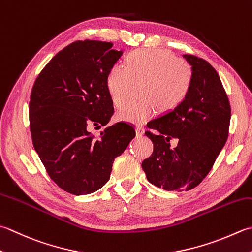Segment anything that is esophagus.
Returning a JSON list of instances; mask_svg holds the SVG:
<instances>
[{"instance_id":"obj_1","label":"esophagus","mask_w":252,"mask_h":252,"mask_svg":"<svg viewBox=\"0 0 252 252\" xmlns=\"http://www.w3.org/2000/svg\"><path fill=\"white\" fill-rule=\"evenodd\" d=\"M135 131H136V135H137V136H142V135H144V133H145L144 127H143V126H137L135 127Z\"/></svg>"}]
</instances>
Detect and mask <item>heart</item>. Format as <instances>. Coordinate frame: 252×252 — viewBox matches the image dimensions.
Segmentation results:
<instances>
[{
  "label": "heart",
  "instance_id": "heart-1",
  "mask_svg": "<svg viewBox=\"0 0 252 252\" xmlns=\"http://www.w3.org/2000/svg\"><path fill=\"white\" fill-rule=\"evenodd\" d=\"M193 72L188 62L161 50H136L126 59V65L115 64L106 85L116 107L126 101L133 84L142 83L140 101L130 102L118 111V119L141 125L155 115L174 110L190 91Z\"/></svg>",
  "mask_w": 252,
  "mask_h": 252
}]
</instances>
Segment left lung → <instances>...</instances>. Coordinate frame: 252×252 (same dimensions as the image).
<instances>
[{
  "label": "left lung",
  "instance_id": "left-lung-1",
  "mask_svg": "<svg viewBox=\"0 0 252 252\" xmlns=\"http://www.w3.org/2000/svg\"><path fill=\"white\" fill-rule=\"evenodd\" d=\"M193 72L188 95L174 110L150 122L145 134L154 152L142 162L152 185L167 191H189L213 167L228 137L230 105L218 72L209 62L184 54ZM177 138L179 145L170 146Z\"/></svg>",
  "mask_w": 252,
  "mask_h": 252
}]
</instances>
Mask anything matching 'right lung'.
I'll use <instances>...</instances> for the list:
<instances>
[{
    "mask_svg": "<svg viewBox=\"0 0 252 252\" xmlns=\"http://www.w3.org/2000/svg\"><path fill=\"white\" fill-rule=\"evenodd\" d=\"M122 54L111 42H73L51 59L33 84L29 102L33 147L50 178L68 193L90 194L105 186L113 160L135 136L125 122L107 126L99 139L87 130L111 119L106 80Z\"/></svg>",
    "mask_w": 252,
    "mask_h": 252,
    "instance_id": "right-lung-1",
    "label": "right lung"
}]
</instances>
